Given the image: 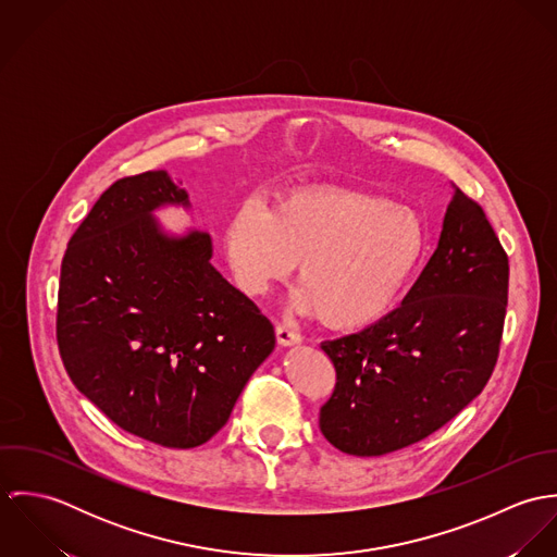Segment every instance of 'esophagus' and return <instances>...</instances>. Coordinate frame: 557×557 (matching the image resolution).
I'll return each instance as SVG.
<instances>
[{
  "label": "esophagus",
  "mask_w": 557,
  "mask_h": 557,
  "mask_svg": "<svg viewBox=\"0 0 557 557\" xmlns=\"http://www.w3.org/2000/svg\"><path fill=\"white\" fill-rule=\"evenodd\" d=\"M276 341L281 347H294L302 341V336H300V332L292 330L289 325H276Z\"/></svg>",
  "instance_id": "34e87169"
}]
</instances>
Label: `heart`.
<instances>
[{
    "instance_id": "heart-1",
    "label": "heart",
    "mask_w": 557,
    "mask_h": 557,
    "mask_svg": "<svg viewBox=\"0 0 557 557\" xmlns=\"http://www.w3.org/2000/svg\"><path fill=\"white\" fill-rule=\"evenodd\" d=\"M234 281L265 296L298 263L294 305L332 330H358L397 302L424 250L420 219L338 184L283 193L268 210L244 203L223 234Z\"/></svg>"
}]
</instances>
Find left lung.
Returning a JSON list of instances; mask_svg holds the SVG:
<instances>
[{
	"label": "left lung",
	"mask_w": 557,
	"mask_h": 557,
	"mask_svg": "<svg viewBox=\"0 0 557 557\" xmlns=\"http://www.w3.org/2000/svg\"><path fill=\"white\" fill-rule=\"evenodd\" d=\"M453 188L437 248L400 307L362 332L321 343L336 386L319 426L341 453L382 457L424 440L493 373L508 257L482 208Z\"/></svg>",
	"instance_id": "obj_1"
}]
</instances>
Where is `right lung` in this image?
<instances>
[{"label":"right lung","mask_w":557,"mask_h":557,"mask_svg":"<svg viewBox=\"0 0 557 557\" xmlns=\"http://www.w3.org/2000/svg\"><path fill=\"white\" fill-rule=\"evenodd\" d=\"M162 208L193 210L162 169L100 195L62 261L58 345L77 391L120 429L195 448L225 426L276 336L212 265L210 236L166 232Z\"/></svg>","instance_id":"1"}]
</instances>
